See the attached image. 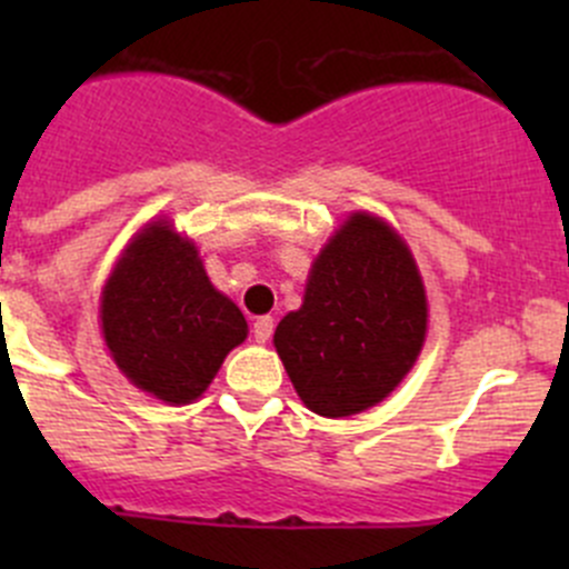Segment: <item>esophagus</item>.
Returning <instances> with one entry per match:
<instances>
[{
    "label": "esophagus",
    "mask_w": 569,
    "mask_h": 569,
    "mask_svg": "<svg viewBox=\"0 0 569 569\" xmlns=\"http://www.w3.org/2000/svg\"><path fill=\"white\" fill-rule=\"evenodd\" d=\"M272 330H274L272 317H258L252 321V338H256L258 343H267L269 338H272Z\"/></svg>",
    "instance_id": "esophagus-1"
}]
</instances>
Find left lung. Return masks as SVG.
I'll return each mask as SVG.
<instances>
[{
    "instance_id": "obj_1",
    "label": "left lung",
    "mask_w": 569,
    "mask_h": 569,
    "mask_svg": "<svg viewBox=\"0 0 569 569\" xmlns=\"http://www.w3.org/2000/svg\"><path fill=\"white\" fill-rule=\"evenodd\" d=\"M423 336L427 297L410 250L382 220L355 214L321 250L274 349L308 410L343 418L399 386Z\"/></svg>"
}]
</instances>
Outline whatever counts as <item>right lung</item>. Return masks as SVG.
<instances>
[{
  "label": "right lung",
  "mask_w": 569,
  "mask_h": 569,
  "mask_svg": "<svg viewBox=\"0 0 569 569\" xmlns=\"http://www.w3.org/2000/svg\"><path fill=\"white\" fill-rule=\"evenodd\" d=\"M101 327L118 369L173 405L198 399L248 338L242 311L209 283L194 244L168 222L126 248L104 286Z\"/></svg>",
  "instance_id": "1"
}]
</instances>
